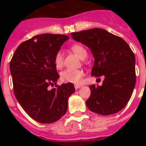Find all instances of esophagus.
<instances>
[{"label":"esophagus","instance_id":"esophagus-1","mask_svg":"<svg viewBox=\"0 0 146 146\" xmlns=\"http://www.w3.org/2000/svg\"><path fill=\"white\" fill-rule=\"evenodd\" d=\"M74 87H75L76 89H80V88H81V87H82V86H81V85H75V86H74Z\"/></svg>","mask_w":146,"mask_h":146}]
</instances>
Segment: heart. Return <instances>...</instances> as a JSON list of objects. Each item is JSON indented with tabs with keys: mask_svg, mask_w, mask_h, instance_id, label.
Segmentation results:
<instances>
[{
	"mask_svg": "<svg viewBox=\"0 0 146 146\" xmlns=\"http://www.w3.org/2000/svg\"><path fill=\"white\" fill-rule=\"evenodd\" d=\"M71 50L80 57V59H85L87 56L86 50L80 44H73L71 46ZM55 66L57 69H60L64 65V57L60 51L56 54L54 59ZM84 72L82 70H73L66 69L60 73V78L64 82H70L74 84H80L84 76Z\"/></svg>",
	"mask_w": 146,
	"mask_h": 146,
	"instance_id": "obj_1",
	"label": "heart"
}]
</instances>
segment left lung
Here are the masks:
<instances>
[{
	"mask_svg": "<svg viewBox=\"0 0 146 146\" xmlns=\"http://www.w3.org/2000/svg\"><path fill=\"white\" fill-rule=\"evenodd\" d=\"M73 39L90 49L94 57L92 76L104 77L102 86L92 85L88 108L102 115L117 113L130 99L136 85V58L127 42L103 29L71 33Z\"/></svg>",
	"mask_w": 146,
	"mask_h": 146,
	"instance_id": "left-lung-1",
	"label": "left lung"
}]
</instances>
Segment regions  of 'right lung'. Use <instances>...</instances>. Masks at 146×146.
Returning <instances> with one entry per match:
<instances>
[{
	"instance_id": "1",
	"label": "right lung",
	"mask_w": 146,
	"mask_h": 146,
	"mask_svg": "<svg viewBox=\"0 0 146 146\" xmlns=\"http://www.w3.org/2000/svg\"><path fill=\"white\" fill-rule=\"evenodd\" d=\"M68 36L42 34L23 42L10 64L16 98L26 113L42 123H51L66 113L73 83L56 85L60 76L54 63L56 54Z\"/></svg>"
}]
</instances>
